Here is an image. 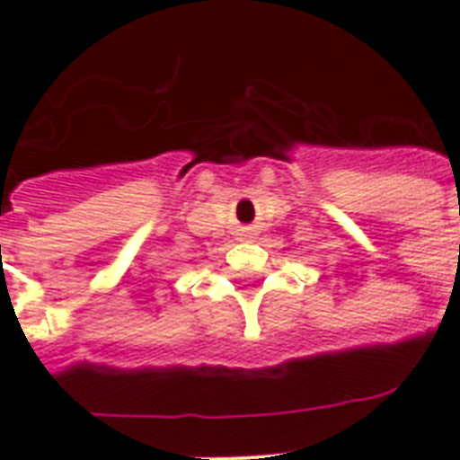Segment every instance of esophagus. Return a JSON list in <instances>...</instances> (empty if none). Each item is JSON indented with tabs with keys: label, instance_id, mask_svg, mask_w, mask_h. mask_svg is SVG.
Returning a JSON list of instances; mask_svg holds the SVG:
<instances>
[{
	"label": "esophagus",
	"instance_id": "obj_1",
	"mask_svg": "<svg viewBox=\"0 0 460 460\" xmlns=\"http://www.w3.org/2000/svg\"><path fill=\"white\" fill-rule=\"evenodd\" d=\"M241 231H243V236H248V234H251V226H243V229H241Z\"/></svg>",
	"mask_w": 460,
	"mask_h": 460
}]
</instances>
